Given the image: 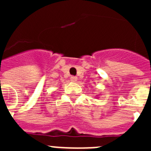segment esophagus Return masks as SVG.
<instances>
[{
  "mask_svg": "<svg viewBox=\"0 0 151 151\" xmlns=\"http://www.w3.org/2000/svg\"><path fill=\"white\" fill-rule=\"evenodd\" d=\"M77 79H78V78H77V77H76V76H71L70 77V80H71L72 82H76L77 81Z\"/></svg>",
  "mask_w": 151,
  "mask_h": 151,
  "instance_id": "1",
  "label": "esophagus"
}]
</instances>
